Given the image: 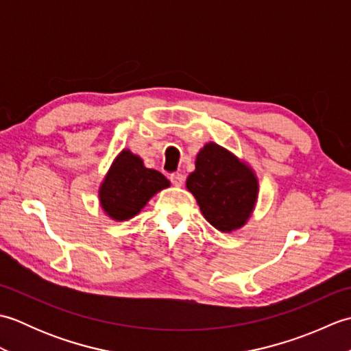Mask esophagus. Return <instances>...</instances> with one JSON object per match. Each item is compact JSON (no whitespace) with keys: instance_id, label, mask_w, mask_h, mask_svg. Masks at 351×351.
<instances>
[{"instance_id":"obj_1","label":"esophagus","mask_w":351,"mask_h":351,"mask_svg":"<svg viewBox=\"0 0 351 351\" xmlns=\"http://www.w3.org/2000/svg\"><path fill=\"white\" fill-rule=\"evenodd\" d=\"M170 181H171V184L175 185V187H181V185L184 184V175L182 173H171L170 175Z\"/></svg>"}]
</instances>
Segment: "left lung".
Segmentation results:
<instances>
[{"label":"left lung","mask_w":351,"mask_h":351,"mask_svg":"<svg viewBox=\"0 0 351 351\" xmlns=\"http://www.w3.org/2000/svg\"><path fill=\"white\" fill-rule=\"evenodd\" d=\"M195 166L185 185L206 221L226 234L241 229L256 206L259 181L255 170L214 141L197 152Z\"/></svg>","instance_id":"left-lung-1"}]
</instances>
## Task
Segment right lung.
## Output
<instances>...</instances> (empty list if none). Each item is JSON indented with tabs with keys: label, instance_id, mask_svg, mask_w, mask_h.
<instances>
[{
	"label": "right lung",
	"instance_id": "right-lung-1",
	"mask_svg": "<svg viewBox=\"0 0 351 351\" xmlns=\"http://www.w3.org/2000/svg\"><path fill=\"white\" fill-rule=\"evenodd\" d=\"M170 187L158 170L145 167L143 160L122 149L99 184V205L111 220L126 221L143 210L156 193Z\"/></svg>",
	"mask_w": 351,
	"mask_h": 351
}]
</instances>
